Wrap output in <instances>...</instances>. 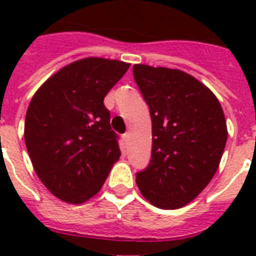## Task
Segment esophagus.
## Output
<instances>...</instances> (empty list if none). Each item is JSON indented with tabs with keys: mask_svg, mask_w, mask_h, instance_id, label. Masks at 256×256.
Listing matches in <instances>:
<instances>
[{
	"mask_svg": "<svg viewBox=\"0 0 256 256\" xmlns=\"http://www.w3.org/2000/svg\"><path fill=\"white\" fill-rule=\"evenodd\" d=\"M122 140H124V144H128V140H130V132H124V136H122Z\"/></svg>",
	"mask_w": 256,
	"mask_h": 256,
	"instance_id": "esophagus-1",
	"label": "esophagus"
}]
</instances>
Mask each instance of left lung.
<instances>
[{"instance_id": "obj_1", "label": "left lung", "mask_w": 256, "mask_h": 256, "mask_svg": "<svg viewBox=\"0 0 256 256\" xmlns=\"http://www.w3.org/2000/svg\"><path fill=\"white\" fill-rule=\"evenodd\" d=\"M132 74L152 124V160L136 172V184L156 207L179 208L218 170L227 140L222 106L211 90L180 70L134 65Z\"/></svg>"}]
</instances>
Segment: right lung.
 Returning <instances> with one entry per match:
<instances>
[{"label":"right lung","instance_id":"1","mask_svg":"<svg viewBox=\"0 0 256 256\" xmlns=\"http://www.w3.org/2000/svg\"><path fill=\"white\" fill-rule=\"evenodd\" d=\"M128 66L104 58L73 62L30 100L26 148L38 178L57 198L84 203L94 196L120 156L104 100Z\"/></svg>","mask_w":256,"mask_h":256}]
</instances>
